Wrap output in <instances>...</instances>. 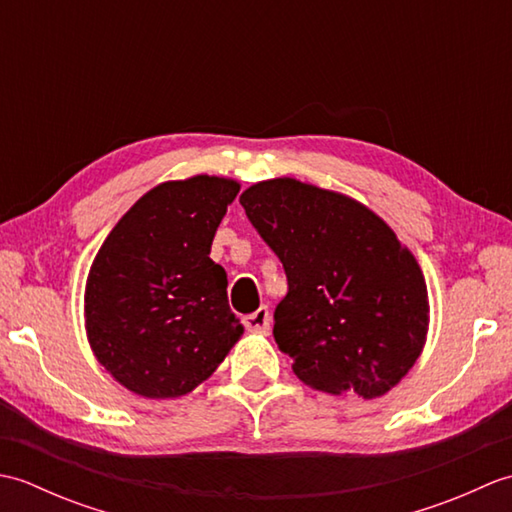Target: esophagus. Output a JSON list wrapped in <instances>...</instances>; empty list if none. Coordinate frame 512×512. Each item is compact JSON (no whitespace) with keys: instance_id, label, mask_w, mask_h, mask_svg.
I'll return each mask as SVG.
<instances>
[{"instance_id":"obj_1","label":"esophagus","mask_w":512,"mask_h":512,"mask_svg":"<svg viewBox=\"0 0 512 512\" xmlns=\"http://www.w3.org/2000/svg\"><path fill=\"white\" fill-rule=\"evenodd\" d=\"M244 325L248 332H268L270 330V312L266 306L257 308L253 314H246Z\"/></svg>"}]
</instances>
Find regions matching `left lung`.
Listing matches in <instances>:
<instances>
[{"label":"left lung","mask_w":512,"mask_h":512,"mask_svg":"<svg viewBox=\"0 0 512 512\" xmlns=\"http://www.w3.org/2000/svg\"><path fill=\"white\" fill-rule=\"evenodd\" d=\"M239 204L286 270L273 334L292 372L332 396H385L429 332L427 281L411 250L365 204L295 178L257 182Z\"/></svg>","instance_id":"obj_1"}]
</instances>
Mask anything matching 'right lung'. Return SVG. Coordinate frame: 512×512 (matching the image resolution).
<instances>
[{
	"instance_id": "add662e5",
	"label": "right lung",
	"mask_w": 512,
	"mask_h": 512,
	"mask_svg": "<svg viewBox=\"0 0 512 512\" xmlns=\"http://www.w3.org/2000/svg\"><path fill=\"white\" fill-rule=\"evenodd\" d=\"M239 182L169 180L147 191L105 237L85 281L92 352L143 398H178L209 378L244 334L228 308L211 244Z\"/></svg>"
}]
</instances>
